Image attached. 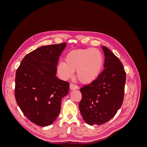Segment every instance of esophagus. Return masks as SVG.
Instances as JSON below:
<instances>
[{"mask_svg": "<svg viewBox=\"0 0 147 147\" xmlns=\"http://www.w3.org/2000/svg\"><path fill=\"white\" fill-rule=\"evenodd\" d=\"M70 89L71 90H77V89H78V86L76 85V84L71 83L70 84Z\"/></svg>", "mask_w": 147, "mask_h": 147, "instance_id": "esophagus-1", "label": "esophagus"}]
</instances>
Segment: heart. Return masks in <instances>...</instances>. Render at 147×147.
I'll use <instances>...</instances> for the list:
<instances>
[{"instance_id":"1","label":"heart","mask_w":147,"mask_h":147,"mask_svg":"<svg viewBox=\"0 0 147 147\" xmlns=\"http://www.w3.org/2000/svg\"><path fill=\"white\" fill-rule=\"evenodd\" d=\"M57 66L63 79H68L76 70V76L82 83H91L98 77L104 63L103 54L99 49L88 48L69 51Z\"/></svg>"}]
</instances>
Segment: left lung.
Masks as SVG:
<instances>
[{"label":"left lung","mask_w":147,"mask_h":147,"mask_svg":"<svg viewBox=\"0 0 147 147\" xmlns=\"http://www.w3.org/2000/svg\"><path fill=\"white\" fill-rule=\"evenodd\" d=\"M105 55L104 69L95 80L80 88L79 109L90 125H100L110 120L121 107L124 99L126 74L117 56L102 47Z\"/></svg>","instance_id":"obj_1"}]
</instances>
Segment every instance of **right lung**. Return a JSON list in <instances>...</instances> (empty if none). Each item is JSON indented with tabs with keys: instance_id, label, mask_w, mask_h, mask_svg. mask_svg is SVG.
Masks as SVG:
<instances>
[{
	"instance_id": "1",
	"label": "right lung",
	"mask_w": 147,
	"mask_h": 147,
	"mask_svg": "<svg viewBox=\"0 0 147 147\" xmlns=\"http://www.w3.org/2000/svg\"><path fill=\"white\" fill-rule=\"evenodd\" d=\"M66 43L39 47L21 61L15 75V97L22 112L33 123L47 126L61 110L69 83L56 77V65Z\"/></svg>"
}]
</instances>
